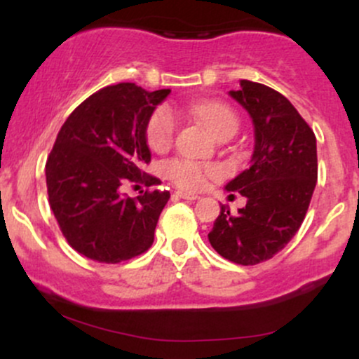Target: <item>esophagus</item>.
Returning a JSON list of instances; mask_svg holds the SVG:
<instances>
[{
  "label": "esophagus",
  "mask_w": 359,
  "mask_h": 359,
  "mask_svg": "<svg viewBox=\"0 0 359 359\" xmlns=\"http://www.w3.org/2000/svg\"><path fill=\"white\" fill-rule=\"evenodd\" d=\"M177 197H180V199H185V201H196V199H199V197L194 196V194H189V192H177Z\"/></svg>",
  "instance_id": "1"
}]
</instances>
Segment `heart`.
Segmentation results:
<instances>
[{
  "label": "heart",
  "instance_id": "b5f03b06",
  "mask_svg": "<svg viewBox=\"0 0 359 359\" xmlns=\"http://www.w3.org/2000/svg\"><path fill=\"white\" fill-rule=\"evenodd\" d=\"M191 113L199 118L211 130L214 137H219L228 130H238V118L229 106L217 101L196 102L191 106ZM177 128L175 113L168 106H160L154 111L147 125V142L154 150H165L174 140ZM165 174L179 187L187 191H199L208 184L209 177L216 175L211 167H203L187 160H172L165 165Z\"/></svg>",
  "mask_w": 359,
  "mask_h": 359
}]
</instances>
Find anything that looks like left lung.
<instances>
[{
	"label": "left lung",
	"mask_w": 359,
	"mask_h": 359,
	"mask_svg": "<svg viewBox=\"0 0 359 359\" xmlns=\"http://www.w3.org/2000/svg\"><path fill=\"white\" fill-rule=\"evenodd\" d=\"M228 94L253 123L250 167L224 185L246 197V205L238 214L221 205L208 238L229 262L257 265L285 248L306 217L317 182L316 135L294 104L269 86L243 79Z\"/></svg>",
	"instance_id": "8db88e82"
}]
</instances>
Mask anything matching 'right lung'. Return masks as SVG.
I'll list each match as a JSON object with an SVG mask.
<instances>
[{"label": "right lung", "mask_w": 359, "mask_h": 359, "mask_svg": "<svg viewBox=\"0 0 359 359\" xmlns=\"http://www.w3.org/2000/svg\"><path fill=\"white\" fill-rule=\"evenodd\" d=\"M170 89L148 93L131 82L108 86L69 114L45 165L48 204L77 253L102 263L142 255L154 243L170 192L131 199L121 185L150 182L147 125Z\"/></svg>", "instance_id": "right-lung-1"}]
</instances>
